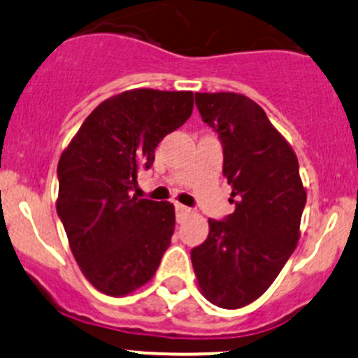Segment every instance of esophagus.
<instances>
[{"label": "esophagus", "instance_id": "esophagus-1", "mask_svg": "<svg viewBox=\"0 0 358 358\" xmlns=\"http://www.w3.org/2000/svg\"><path fill=\"white\" fill-rule=\"evenodd\" d=\"M175 212H176V219H178V222H180L185 215H188V213H190V208L185 207V205H182V203H175Z\"/></svg>", "mask_w": 358, "mask_h": 358}]
</instances>
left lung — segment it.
Returning <instances> with one entry per match:
<instances>
[{
	"label": "left lung",
	"instance_id": "8db88e82",
	"mask_svg": "<svg viewBox=\"0 0 358 358\" xmlns=\"http://www.w3.org/2000/svg\"><path fill=\"white\" fill-rule=\"evenodd\" d=\"M195 104L219 134L236 210L208 219V237L192 249V264L203 296L236 310L256 301L296 249L306 190L293 148L261 106L236 92H196Z\"/></svg>",
	"mask_w": 358,
	"mask_h": 358
}]
</instances>
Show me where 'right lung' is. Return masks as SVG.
<instances>
[{"mask_svg": "<svg viewBox=\"0 0 358 358\" xmlns=\"http://www.w3.org/2000/svg\"><path fill=\"white\" fill-rule=\"evenodd\" d=\"M190 90L133 89L101 102L60 156L59 213L77 264L109 296L146 285L175 231L170 202L131 196L155 148L185 124Z\"/></svg>", "mask_w": 358, "mask_h": 358, "instance_id": "obj_1", "label": "right lung"}]
</instances>
